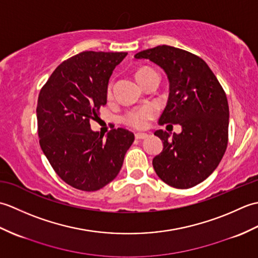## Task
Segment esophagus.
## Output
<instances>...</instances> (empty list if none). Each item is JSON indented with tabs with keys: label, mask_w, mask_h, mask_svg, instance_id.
I'll return each mask as SVG.
<instances>
[{
	"label": "esophagus",
	"mask_w": 258,
	"mask_h": 258,
	"mask_svg": "<svg viewBox=\"0 0 258 258\" xmlns=\"http://www.w3.org/2000/svg\"><path fill=\"white\" fill-rule=\"evenodd\" d=\"M147 138H149V135L144 134V133H138V134H135V139H136V140H145V139H147Z\"/></svg>",
	"instance_id": "1"
}]
</instances>
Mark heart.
Here are the masks:
<instances>
[{"label":"heart","mask_w":258,"mask_h":258,"mask_svg":"<svg viewBox=\"0 0 258 258\" xmlns=\"http://www.w3.org/2000/svg\"><path fill=\"white\" fill-rule=\"evenodd\" d=\"M153 72H155V71L152 69H149V68L140 69L138 72H136L135 78L139 82L142 78H144L145 75L153 73ZM107 93H108V95L111 94V85L108 86ZM155 114H156V108L154 106L146 105V106L136 108V109H133V111L128 112L125 115L124 122H125V124L131 126V127L142 130V128H145L146 126L149 125V120L154 117Z\"/></svg>","instance_id":"1"}]
</instances>
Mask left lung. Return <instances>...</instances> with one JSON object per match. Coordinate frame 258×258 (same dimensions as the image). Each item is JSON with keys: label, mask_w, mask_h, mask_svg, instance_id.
I'll return each mask as SVG.
<instances>
[{"label": "left lung", "mask_w": 258, "mask_h": 258, "mask_svg": "<svg viewBox=\"0 0 258 258\" xmlns=\"http://www.w3.org/2000/svg\"><path fill=\"white\" fill-rule=\"evenodd\" d=\"M134 57L150 59L167 75L168 100L158 124L182 126V132L172 139L165 131L154 133L163 142V151L153 158V167L172 187H193L215 171L226 151L229 109L225 92L208 65L187 51L160 45Z\"/></svg>", "instance_id": "1"}]
</instances>
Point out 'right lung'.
<instances>
[{
  "label": "right lung",
  "mask_w": 258,
  "mask_h": 258,
  "mask_svg": "<svg viewBox=\"0 0 258 258\" xmlns=\"http://www.w3.org/2000/svg\"><path fill=\"white\" fill-rule=\"evenodd\" d=\"M126 52L86 51L59 64L38 94L36 115L41 149L65 183L97 190L117 176L134 134L113 128L104 134L90 122L107 102L113 70Z\"/></svg>",
  "instance_id": "right-lung-1"
}]
</instances>
